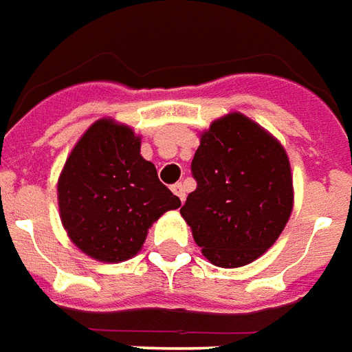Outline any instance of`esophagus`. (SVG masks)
<instances>
[{
    "label": "esophagus",
    "mask_w": 352,
    "mask_h": 352,
    "mask_svg": "<svg viewBox=\"0 0 352 352\" xmlns=\"http://www.w3.org/2000/svg\"><path fill=\"white\" fill-rule=\"evenodd\" d=\"M172 191H174V193L178 195V199H180L182 203L186 201V188H184V184H182V182L174 184V186H172Z\"/></svg>",
    "instance_id": "esophagus-1"
}]
</instances>
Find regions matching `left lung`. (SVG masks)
Segmentation results:
<instances>
[{
  "instance_id": "left-lung-1",
  "label": "left lung",
  "mask_w": 352,
  "mask_h": 352,
  "mask_svg": "<svg viewBox=\"0 0 352 352\" xmlns=\"http://www.w3.org/2000/svg\"><path fill=\"white\" fill-rule=\"evenodd\" d=\"M191 172L197 189L180 208L212 265L235 269L258 260L290 220L294 184L286 149L239 111L201 132Z\"/></svg>"
}]
</instances>
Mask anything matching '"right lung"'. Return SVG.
Here are the masks:
<instances>
[{"mask_svg":"<svg viewBox=\"0 0 352 352\" xmlns=\"http://www.w3.org/2000/svg\"><path fill=\"white\" fill-rule=\"evenodd\" d=\"M129 124L98 119L77 140L58 176V210L69 241L92 260L119 263L142 250L149 228L180 199L140 155Z\"/></svg>","mask_w":352,"mask_h":352,"instance_id":"1","label":"right lung"}]
</instances>
